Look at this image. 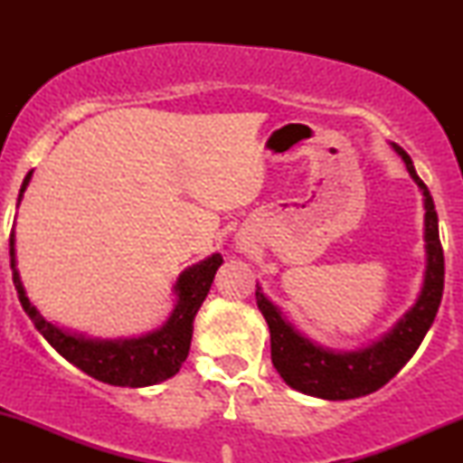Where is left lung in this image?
I'll return each instance as SVG.
<instances>
[{
    "label": "left lung",
    "instance_id": "8db88e82",
    "mask_svg": "<svg viewBox=\"0 0 463 463\" xmlns=\"http://www.w3.org/2000/svg\"><path fill=\"white\" fill-rule=\"evenodd\" d=\"M402 157L411 179L423 195V240H426V271L413 307L371 345L354 352L322 347L297 331L282 309L263 295L257 284V306L269 326L271 363L287 385L307 396L325 401H350L377 392L390 382L426 337L439 312L445 288V257L439 238V214L426 183L415 173L413 160L401 145L390 143Z\"/></svg>",
    "mask_w": 463,
    "mask_h": 463
}]
</instances>
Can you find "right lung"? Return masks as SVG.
<instances>
[{"mask_svg": "<svg viewBox=\"0 0 463 463\" xmlns=\"http://www.w3.org/2000/svg\"><path fill=\"white\" fill-rule=\"evenodd\" d=\"M33 170L24 176L21 194H18L16 206L21 204L24 189H27ZM14 230L10 233V268L12 280H14L18 299L27 316L33 322L43 339L86 375L109 385H122V388H145L166 382L176 375L181 364L185 363L189 345L194 335V318L204 303L214 274L223 263V257L214 252L204 261L192 265L176 278L175 295L176 303L170 312L168 320L160 328L141 337L130 339H97L88 337L84 333H71L69 328L56 326L54 322L43 318L33 303L29 301L24 287L16 269V250H14Z\"/></svg>", "mask_w": 463, "mask_h": 463, "instance_id": "obj_1", "label": "right lung"}]
</instances>
